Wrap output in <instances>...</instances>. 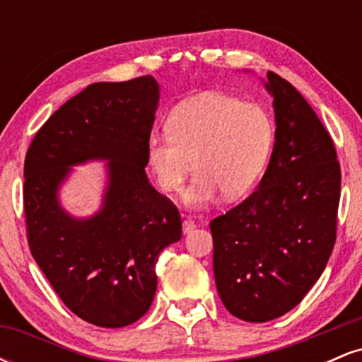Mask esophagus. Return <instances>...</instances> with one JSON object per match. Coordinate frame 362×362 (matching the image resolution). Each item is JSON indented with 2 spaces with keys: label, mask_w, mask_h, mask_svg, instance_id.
I'll use <instances>...</instances> for the list:
<instances>
[{
  "label": "esophagus",
  "mask_w": 362,
  "mask_h": 362,
  "mask_svg": "<svg viewBox=\"0 0 362 362\" xmlns=\"http://www.w3.org/2000/svg\"><path fill=\"white\" fill-rule=\"evenodd\" d=\"M182 230H184V235H189L192 233L195 230V223L192 219H184V223H182Z\"/></svg>",
  "instance_id": "esophagus-1"
}]
</instances>
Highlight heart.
I'll return each instance as SVG.
<instances>
[{"label":"heart","instance_id":"1","mask_svg":"<svg viewBox=\"0 0 362 362\" xmlns=\"http://www.w3.org/2000/svg\"><path fill=\"white\" fill-rule=\"evenodd\" d=\"M167 132L148 139V167L167 194L180 192L194 167V180L185 192V202L192 207L209 206L219 190L226 199L247 194L274 143V122L264 107L214 91L175 107Z\"/></svg>","mask_w":362,"mask_h":362}]
</instances>
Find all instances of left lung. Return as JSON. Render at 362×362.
Here are the masks:
<instances>
[{
	"label": "left lung",
	"instance_id": "1",
	"mask_svg": "<svg viewBox=\"0 0 362 362\" xmlns=\"http://www.w3.org/2000/svg\"><path fill=\"white\" fill-rule=\"evenodd\" d=\"M276 141L253 194L209 223L223 305L245 322L279 318L318 281L334 250L340 167L334 141L303 95L269 71Z\"/></svg>",
	"mask_w": 362,
	"mask_h": 362
}]
</instances>
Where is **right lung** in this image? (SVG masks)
I'll return each mask as SVG.
<instances>
[{"mask_svg":"<svg viewBox=\"0 0 362 362\" xmlns=\"http://www.w3.org/2000/svg\"><path fill=\"white\" fill-rule=\"evenodd\" d=\"M160 102L153 76L93 83L39 129L25 156L23 209L32 257L57 296L85 322H138L156 293L158 255L182 236L178 209L144 167ZM109 160L100 211L74 218L59 202L71 168Z\"/></svg>","mask_w":362,"mask_h":362,"instance_id":"1","label":"right lung"}]
</instances>
